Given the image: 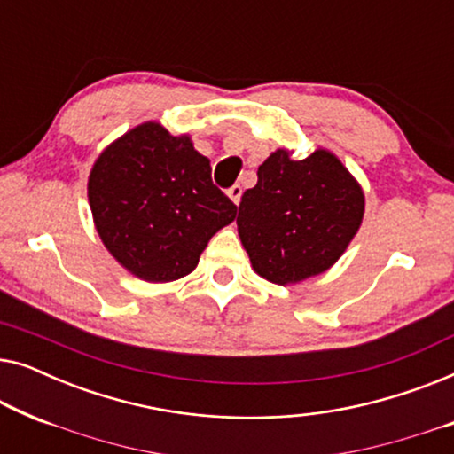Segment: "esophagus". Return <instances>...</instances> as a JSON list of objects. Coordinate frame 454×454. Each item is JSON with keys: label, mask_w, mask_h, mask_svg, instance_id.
Segmentation results:
<instances>
[{"label": "esophagus", "mask_w": 454, "mask_h": 454, "mask_svg": "<svg viewBox=\"0 0 454 454\" xmlns=\"http://www.w3.org/2000/svg\"><path fill=\"white\" fill-rule=\"evenodd\" d=\"M241 192H244V190H241V185H231V188L227 190V196L231 198V200H233L235 204H239V200H241Z\"/></svg>", "instance_id": "obj_1"}]
</instances>
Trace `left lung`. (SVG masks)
Returning <instances> with one entry per match:
<instances>
[{
  "label": "left lung",
  "instance_id": "left-lung-1",
  "mask_svg": "<svg viewBox=\"0 0 454 454\" xmlns=\"http://www.w3.org/2000/svg\"><path fill=\"white\" fill-rule=\"evenodd\" d=\"M365 210L357 179L337 154L316 148L295 160L277 148L239 202L238 231L252 269L289 285L331 269L356 238Z\"/></svg>",
  "mask_w": 454,
  "mask_h": 454
}]
</instances>
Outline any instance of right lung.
Returning a JSON list of instances; mask_svg holds the SVG:
<instances>
[{
    "instance_id": "add662e5",
    "label": "right lung",
    "mask_w": 454,
    "mask_h": 454,
    "mask_svg": "<svg viewBox=\"0 0 454 454\" xmlns=\"http://www.w3.org/2000/svg\"><path fill=\"white\" fill-rule=\"evenodd\" d=\"M97 233L111 256L148 283L190 275L238 207L210 179L190 136L145 121L98 154L89 176Z\"/></svg>"
}]
</instances>
